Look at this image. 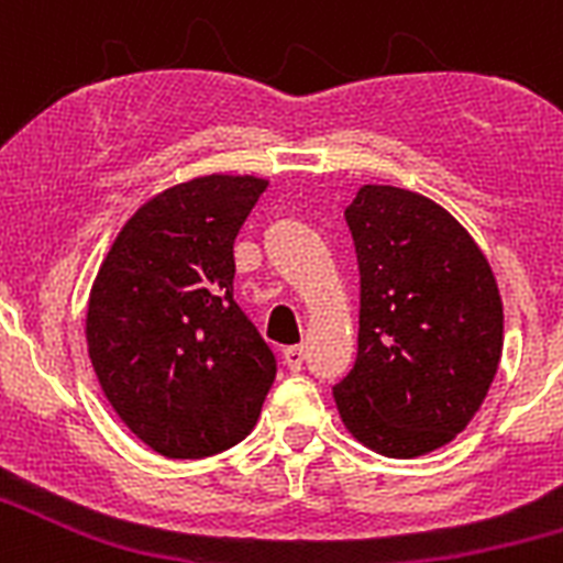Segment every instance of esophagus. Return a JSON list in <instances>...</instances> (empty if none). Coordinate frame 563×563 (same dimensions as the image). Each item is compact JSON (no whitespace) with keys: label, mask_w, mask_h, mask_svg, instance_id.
Segmentation results:
<instances>
[{"label":"esophagus","mask_w":563,"mask_h":563,"mask_svg":"<svg viewBox=\"0 0 563 563\" xmlns=\"http://www.w3.org/2000/svg\"><path fill=\"white\" fill-rule=\"evenodd\" d=\"M285 366L290 372L305 369V346H287V350H285Z\"/></svg>","instance_id":"34e87169"}]
</instances>
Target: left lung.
<instances>
[{
  "label": "left lung",
  "instance_id": "obj_1",
  "mask_svg": "<svg viewBox=\"0 0 563 563\" xmlns=\"http://www.w3.org/2000/svg\"><path fill=\"white\" fill-rule=\"evenodd\" d=\"M343 217L361 271V327L355 366L332 386L338 411L377 454H429L471 422L499 369L494 271L422 194L363 186Z\"/></svg>",
  "mask_w": 563,
  "mask_h": 563
}]
</instances>
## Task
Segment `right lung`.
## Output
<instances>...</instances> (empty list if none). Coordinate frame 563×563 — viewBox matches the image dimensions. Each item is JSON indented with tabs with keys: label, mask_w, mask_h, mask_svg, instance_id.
I'll return each mask as SVG.
<instances>
[{
	"label": "right lung",
	"mask_w": 563,
	"mask_h": 563,
	"mask_svg": "<svg viewBox=\"0 0 563 563\" xmlns=\"http://www.w3.org/2000/svg\"><path fill=\"white\" fill-rule=\"evenodd\" d=\"M267 180L211 174L157 194L114 239L87 310L89 361L137 440L202 460L245 440L276 355L233 298V242Z\"/></svg>",
	"instance_id": "right-lung-1"
}]
</instances>
